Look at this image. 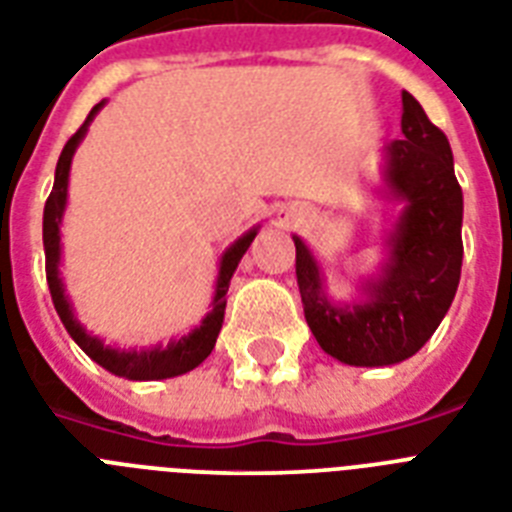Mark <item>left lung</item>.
Here are the masks:
<instances>
[{"mask_svg":"<svg viewBox=\"0 0 512 512\" xmlns=\"http://www.w3.org/2000/svg\"><path fill=\"white\" fill-rule=\"evenodd\" d=\"M402 136L384 147L378 194L397 205L376 270L357 276L355 297L328 294L326 270L302 236L297 284L321 350L357 368L413 357L450 310L463 265V191L447 136L402 91Z\"/></svg>","mask_w":512,"mask_h":512,"instance_id":"obj_1","label":"left lung"}]
</instances>
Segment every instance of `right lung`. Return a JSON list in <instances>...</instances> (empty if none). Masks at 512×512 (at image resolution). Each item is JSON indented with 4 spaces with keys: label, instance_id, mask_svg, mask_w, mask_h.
I'll list each match as a JSON object with an SVG mask.
<instances>
[{
    "label": "right lung",
    "instance_id": "add662e5",
    "mask_svg": "<svg viewBox=\"0 0 512 512\" xmlns=\"http://www.w3.org/2000/svg\"><path fill=\"white\" fill-rule=\"evenodd\" d=\"M105 107V99L94 105L89 112V118L78 128L76 134L70 136V141L62 149L57 168H54V186L49 194L47 205H44V255H47V284L52 292L54 310L60 315L62 326L68 328L70 339L81 347L86 355L97 365H102L112 376L128 378V381H162V378L184 376V373L194 371L210 352H213L215 342H218L220 328H223V315H226V292L231 278H234L236 268L242 263L244 252L249 244L255 242L260 223L244 231L234 244H228L226 252L218 260V276H215V292L210 299V310L205 318L194 326L189 334L173 336L168 344H152V347H118V344H107L102 336H94L86 331L81 321H78L76 307L70 302L65 281H62L60 265H62V218L68 210V184H70V165H73V155H76L78 144L83 141L86 131H89L91 120L97 118V112Z\"/></svg>",
    "mask_w": 512,
    "mask_h": 512
}]
</instances>
